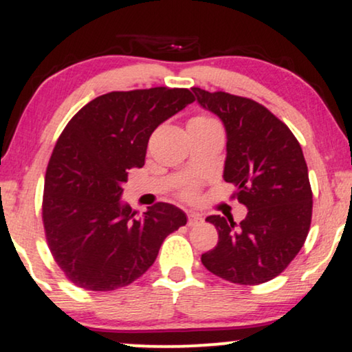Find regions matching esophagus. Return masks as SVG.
Instances as JSON below:
<instances>
[{
  "mask_svg": "<svg viewBox=\"0 0 352 352\" xmlns=\"http://www.w3.org/2000/svg\"><path fill=\"white\" fill-rule=\"evenodd\" d=\"M201 223H204V218H201V214L194 213V211H189V213H187V226H190V228H195V226H200Z\"/></svg>",
  "mask_w": 352,
  "mask_h": 352,
  "instance_id": "obj_1",
  "label": "esophagus"
}]
</instances>
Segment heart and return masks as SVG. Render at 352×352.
Returning a JSON list of instances; mask_svg holds the SVG:
<instances>
[{"instance_id": "b5f03b06", "label": "heart", "mask_w": 352, "mask_h": 352, "mask_svg": "<svg viewBox=\"0 0 352 352\" xmlns=\"http://www.w3.org/2000/svg\"><path fill=\"white\" fill-rule=\"evenodd\" d=\"M189 124H201V126H219V123L216 122L213 117H210V115H195V117L190 120ZM186 194L190 195L192 189H187Z\"/></svg>"}]
</instances>
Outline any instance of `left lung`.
<instances>
[{"label": "left lung", "mask_w": 352, "mask_h": 352, "mask_svg": "<svg viewBox=\"0 0 352 352\" xmlns=\"http://www.w3.org/2000/svg\"><path fill=\"white\" fill-rule=\"evenodd\" d=\"M201 107L218 115L228 133L224 181L248 208L239 226L213 214L218 245L201 263L224 280L259 285L285 271L306 242L312 190L301 146L285 123L256 100L224 91L192 88Z\"/></svg>", "instance_id": "1"}]
</instances>
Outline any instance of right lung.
Segmentation results:
<instances>
[{
  "instance_id": "right-lung-1",
  "label": "right lung",
  "mask_w": 352,
  "mask_h": 352,
  "mask_svg": "<svg viewBox=\"0 0 352 352\" xmlns=\"http://www.w3.org/2000/svg\"><path fill=\"white\" fill-rule=\"evenodd\" d=\"M194 100L186 88L112 91L67 123L46 168L41 216L52 258L74 285H129L152 266L166 235L186 226L170 204L138 214L120 197L128 170L144 166L153 129Z\"/></svg>"
}]
</instances>
